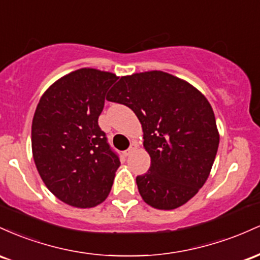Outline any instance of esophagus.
<instances>
[{
  "mask_svg": "<svg viewBox=\"0 0 260 260\" xmlns=\"http://www.w3.org/2000/svg\"><path fill=\"white\" fill-rule=\"evenodd\" d=\"M136 147H138V145H136V144H131V145H130V147L127 148V150L125 151V152H124V153H125V156H126V157H127V156H130V154L133 153L134 151L136 150Z\"/></svg>",
  "mask_w": 260,
  "mask_h": 260,
  "instance_id": "obj_1",
  "label": "esophagus"
}]
</instances>
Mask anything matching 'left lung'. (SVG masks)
I'll return each instance as SVG.
<instances>
[{
    "label": "left lung",
    "mask_w": 260,
    "mask_h": 260,
    "mask_svg": "<svg viewBox=\"0 0 260 260\" xmlns=\"http://www.w3.org/2000/svg\"><path fill=\"white\" fill-rule=\"evenodd\" d=\"M108 101L129 107L142 125L151 166L136 184L145 203L173 210L190 200L205 184L220 142L205 95L176 76L148 71L121 77Z\"/></svg>",
    "instance_id": "left-lung-1"
}]
</instances>
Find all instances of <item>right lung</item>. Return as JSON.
<instances>
[{
  "instance_id": "1",
  "label": "right lung",
  "mask_w": 260,
  "mask_h": 260,
  "mask_svg": "<svg viewBox=\"0 0 260 260\" xmlns=\"http://www.w3.org/2000/svg\"><path fill=\"white\" fill-rule=\"evenodd\" d=\"M118 77L80 69L52 83L31 124V150L46 188L75 208H93L112 189L119 156L98 125L106 94Z\"/></svg>"
}]
</instances>
